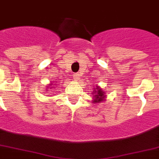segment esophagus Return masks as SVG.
Returning <instances> with one entry per match:
<instances>
[{
    "mask_svg": "<svg viewBox=\"0 0 159 159\" xmlns=\"http://www.w3.org/2000/svg\"><path fill=\"white\" fill-rule=\"evenodd\" d=\"M79 73H76V74H74L73 75V79L74 80H78L79 79Z\"/></svg>",
    "mask_w": 159,
    "mask_h": 159,
    "instance_id": "obj_1",
    "label": "esophagus"
}]
</instances>
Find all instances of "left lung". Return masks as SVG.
I'll use <instances>...</instances> for the list:
<instances>
[{
  "mask_svg": "<svg viewBox=\"0 0 159 159\" xmlns=\"http://www.w3.org/2000/svg\"><path fill=\"white\" fill-rule=\"evenodd\" d=\"M96 90H98V93H96V94L94 95V98H95V99H94V103H96V102H101V101L103 100V98L105 97L104 95H103V92H102V89H96Z\"/></svg>",
  "mask_w": 159,
  "mask_h": 159,
  "instance_id": "obj_1",
  "label": "left lung"
}]
</instances>
